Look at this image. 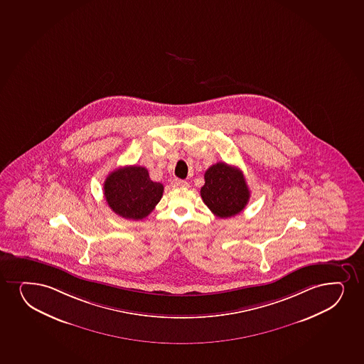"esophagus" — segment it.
Here are the masks:
<instances>
[{
    "mask_svg": "<svg viewBox=\"0 0 364 364\" xmlns=\"http://www.w3.org/2000/svg\"><path fill=\"white\" fill-rule=\"evenodd\" d=\"M171 184L174 188H188V181H185V180L176 179Z\"/></svg>",
    "mask_w": 364,
    "mask_h": 364,
    "instance_id": "1",
    "label": "esophagus"
}]
</instances>
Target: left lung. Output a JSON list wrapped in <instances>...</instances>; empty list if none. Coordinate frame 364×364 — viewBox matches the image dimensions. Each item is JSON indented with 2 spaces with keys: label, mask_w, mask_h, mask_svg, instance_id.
Wrapping results in <instances>:
<instances>
[{
  "label": "left lung",
  "mask_w": 364,
  "mask_h": 364,
  "mask_svg": "<svg viewBox=\"0 0 364 364\" xmlns=\"http://www.w3.org/2000/svg\"><path fill=\"white\" fill-rule=\"evenodd\" d=\"M201 197L212 213L219 218H230L246 207L250 190L239 168L219 162L205 171Z\"/></svg>",
  "instance_id": "1"
}]
</instances>
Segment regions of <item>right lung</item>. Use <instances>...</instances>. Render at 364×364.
<instances>
[{
    "mask_svg": "<svg viewBox=\"0 0 364 364\" xmlns=\"http://www.w3.org/2000/svg\"><path fill=\"white\" fill-rule=\"evenodd\" d=\"M103 191L114 213L125 219L140 220L161 201L163 185L152 181L145 167L127 166L112 171L105 180Z\"/></svg>",
    "mask_w": 364,
    "mask_h": 364,
    "instance_id": "right-lung-1",
    "label": "right lung"
}]
</instances>
